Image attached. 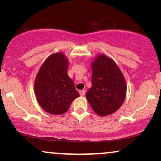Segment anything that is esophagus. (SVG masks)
Wrapping results in <instances>:
<instances>
[{"label": "esophagus", "instance_id": "1", "mask_svg": "<svg viewBox=\"0 0 161 161\" xmlns=\"http://www.w3.org/2000/svg\"><path fill=\"white\" fill-rule=\"evenodd\" d=\"M79 93H80L81 96H84L85 93H86V91H85V90H81V91L79 92Z\"/></svg>", "mask_w": 161, "mask_h": 161}]
</instances>
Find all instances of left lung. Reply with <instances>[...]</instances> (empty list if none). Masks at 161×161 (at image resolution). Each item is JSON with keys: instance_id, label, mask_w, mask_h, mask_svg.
Returning <instances> with one entry per match:
<instances>
[{"instance_id": "1", "label": "left lung", "mask_w": 161, "mask_h": 161, "mask_svg": "<svg viewBox=\"0 0 161 161\" xmlns=\"http://www.w3.org/2000/svg\"><path fill=\"white\" fill-rule=\"evenodd\" d=\"M92 87L86 94L94 111L100 116L115 113L126 96V82L111 58L100 54L92 64Z\"/></svg>"}]
</instances>
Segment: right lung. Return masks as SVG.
Segmentation results:
<instances>
[{"instance_id": "obj_1", "label": "right lung", "mask_w": 161, "mask_h": 161, "mask_svg": "<svg viewBox=\"0 0 161 161\" xmlns=\"http://www.w3.org/2000/svg\"><path fill=\"white\" fill-rule=\"evenodd\" d=\"M67 58L62 53L52 54L39 69L34 82V91L40 106L54 115L64 114L80 94L68 76Z\"/></svg>"}]
</instances>
